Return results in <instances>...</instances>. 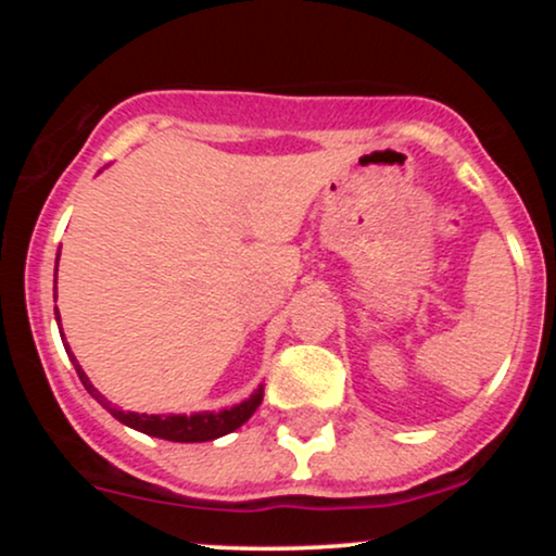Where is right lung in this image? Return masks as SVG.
I'll use <instances>...</instances> for the list:
<instances>
[{"instance_id":"1","label":"right lung","mask_w":556,"mask_h":556,"mask_svg":"<svg viewBox=\"0 0 556 556\" xmlns=\"http://www.w3.org/2000/svg\"><path fill=\"white\" fill-rule=\"evenodd\" d=\"M56 264H60V253H56ZM56 324H60V311H56ZM62 342H65V350L70 355V361H73L75 371H78L83 387L88 389V394L99 402V405H104L106 410L112 413L114 418L119 420V424L130 426V429H136L140 433H149V437H156V439H167V442H212V439H219L225 437V433H232L235 429H240L242 424H245L248 418L256 413V407L261 405V400H264V384H258L256 392L251 394L248 400L238 402V405L232 407H222V410H201V413H193V416H175V413H169V416H149V413H130V410H119V407H114L112 402H106L104 394L99 392L91 384V379H88L86 371L80 368L78 358L73 355V350H70V344L65 340V334H62Z\"/></svg>"}]
</instances>
